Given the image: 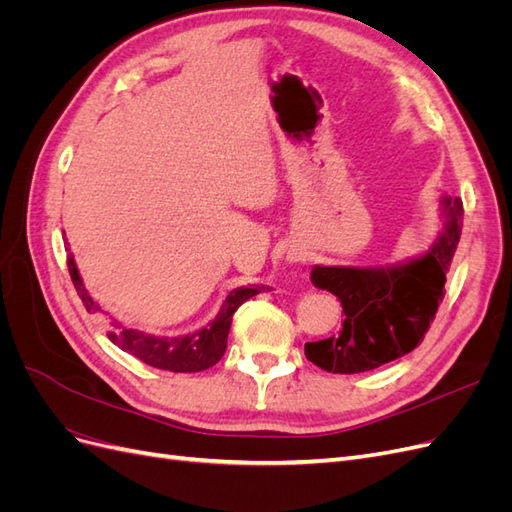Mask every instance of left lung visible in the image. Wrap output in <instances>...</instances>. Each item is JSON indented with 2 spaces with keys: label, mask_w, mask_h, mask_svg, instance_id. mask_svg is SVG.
Listing matches in <instances>:
<instances>
[{
  "label": "left lung",
  "mask_w": 512,
  "mask_h": 512,
  "mask_svg": "<svg viewBox=\"0 0 512 512\" xmlns=\"http://www.w3.org/2000/svg\"><path fill=\"white\" fill-rule=\"evenodd\" d=\"M442 228L423 254L393 265H316L314 286L342 301L339 333L305 344V356L329 374H361L412 352L436 318L446 273L463 226L459 198H440Z\"/></svg>",
  "instance_id": "left-lung-1"
}]
</instances>
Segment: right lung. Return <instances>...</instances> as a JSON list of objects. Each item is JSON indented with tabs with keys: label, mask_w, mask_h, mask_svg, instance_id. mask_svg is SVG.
Instances as JSON below:
<instances>
[{
	"label": "right lung",
	"mask_w": 512,
	"mask_h": 512,
	"mask_svg": "<svg viewBox=\"0 0 512 512\" xmlns=\"http://www.w3.org/2000/svg\"><path fill=\"white\" fill-rule=\"evenodd\" d=\"M68 267L70 277L74 282L76 292L83 299V305L89 314L102 312V307L91 299V294L85 290V284L81 280V273L76 269V262L72 254H68ZM269 290L265 286H250V288H235L228 292V297L222 301L220 312L215 318L205 324L203 329L194 333H185L177 337L166 335H151L138 329L123 327L121 322L111 318V331H108V339L115 346H119L123 352L136 356L138 361H143L151 367L175 371V374H196V371H205L218 363L226 352V339L230 331L232 314L247 301L256 297L258 292ZM106 314V312H104Z\"/></svg>",
	"instance_id": "obj_1"
}]
</instances>
